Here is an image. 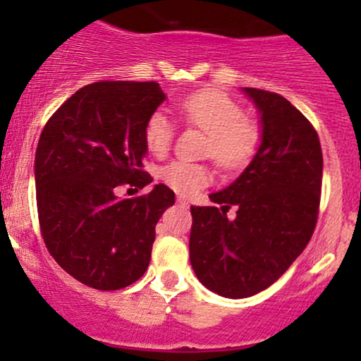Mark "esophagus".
Returning <instances> with one entry per match:
<instances>
[{"instance_id":"34e87169","label":"esophagus","mask_w":361,"mask_h":361,"mask_svg":"<svg viewBox=\"0 0 361 361\" xmlns=\"http://www.w3.org/2000/svg\"><path fill=\"white\" fill-rule=\"evenodd\" d=\"M176 202H178V205H180V207H188V200H186V198H183V197H178Z\"/></svg>"}]
</instances>
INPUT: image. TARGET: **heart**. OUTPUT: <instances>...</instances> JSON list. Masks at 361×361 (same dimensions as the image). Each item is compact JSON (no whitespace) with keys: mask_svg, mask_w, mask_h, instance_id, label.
Instances as JSON below:
<instances>
[{"mask_svg":"<svg viewBox=\"0 0 361 361\" xmlns=\"http://www.w3.org/2000/svg\"><path fill=\"white\" fill-rule=\"evenodd\" d=\"M181 118L209 135L207 154L224 169L246 166L259 146V128L244 118L241 105L221 91L204 90L178 103ZM173 128L163 111H154L144 128L146 146L154 156H164L171 146ZM164 183L180 195H192L212 181V171L205 164L173 161L161 171Z\"/></svg>","mask_w":361,"mask_h":361,"instance_id":"1","label":"heart"}]
</instances>
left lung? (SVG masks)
Masks as SVG:
<instances>
[{
  "label": "left lung",
  "instance_id": "obj_1",
  "mask_svg": "<svg viewBox=\"0 0 361 361\" xmlns=\"http://www.w3.org/2000/svg\"><path fill=\"white\" fill-rule=\"evenodd\" d=\"M259 114V146L244 171L192 207L190 263L207 288L244 299L288 270L314 233L322 183L317 132L287 98L243 88ZM231 206L238 209L226 219Z\"/></svg>",
  "mask_w": 361,
  "mask_h": 361
}]
</instances>
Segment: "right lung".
<instances>
[{"mask_svg": "<svg viewBox=\"0 0 361 361\" xmlns=\"http://www.w3.org/2000/svg\"><path fill=\"white\" fill-rule=\"evenodd\" d=\"M166 100L154 81L82 86L45 123L35 151V192L45 246L62 270L97 290L134 283L151 261L156 224L175 204L166 185L118 198L127 183L144 188V128Z\"/></svg>", "mask_w": 361, "mask_h": 361, "instance_id": "obj_1", "label": "right lung"}]
</instances>
